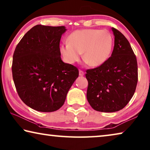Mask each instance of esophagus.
Instances as JSON below:
<instances>
[{"label":"esophagus","mask_w":150,"mask_h":150,"mask_svg":"<svg viewBox=\"0 0 150 150\" xmlns=\"http://www.w3.org/2000/svg\"><path fill=\"white\" fill-rule=\"evenodd\" d=\"M79 76H83L84 75V72L83 71H81V70H79Z\"/></svg>","instance_id":"esophagus-1"}]
</instances>
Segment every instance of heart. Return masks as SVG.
Returning <instances> with one entry per match:
<instances>
[{
  "instance_id": "b5f03b06",
  "label": "heart",
  "mask_w": 150,
  "mask_h": 150,
  "mask_svg": "<svg viewBox=\"0 0 150 150\" xmlns=\"http://www.w3.org/2000/svg\"><path fill=\"white\" fill-rule=\"evenodd\" d=\"M69 42H63L59 51L65 61L74 63L83 59L89 65L99 67L105 63L110 57L113 46V37L107 30H77L68 37Z\"/></svg>"
}]
</instances>
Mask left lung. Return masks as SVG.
I'll use <instances>...</instances> for the list:
<instances>
[{
	"label": "left lung",
	"instance_id": "obj_1",
	"mask_svg": "<svg viewBox=\"0 0 150 150\" xmlns=\"http://www.w3.org/2000/svg\"><path fill=\"white\" fill-rule=\"evenodd\" d=\"M115 41L111 56L103 65L86 71L87 101L95 110L111 113L122 109L137 83L136 57L122 33L111 28Z\"/></svg>",
	"mask_w": 150,
	"mask_h": 150
}]
</instances>
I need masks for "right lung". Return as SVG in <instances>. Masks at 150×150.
<instances>
[{"label": "right lung", "mask_w": 150, "mask_h": 150, "mask_svg": "<svg viewBox=\"0 0 150 150\" xmlns=\"http://www.w3.org/2000/svg\"><path fill=\"white\" fill-rule=\"evenodd\" d=\"M67 28L37 25L16 47L12 72L16 91L24 103L35 110L52 112L65 103L79 76L76 67L61 60L59 43Z\"/></svg>", "instance_id": "add662e5"}]
</instances>
